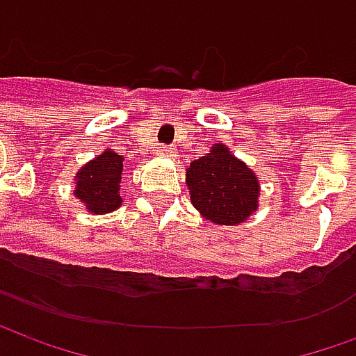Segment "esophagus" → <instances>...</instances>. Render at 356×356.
<instances>
[{"instance_id": "34e87169", "label": "esophagus", "mask_w": 356, "mask_h": 356, "mask_svg": "<svg viewBox=\"0 0 356 356\" xmlns=\"http://www.w3.org/2000/svg\"><path fill=\"white\" fill-rule=\"evenodd\" d=\"M160 154L168 156V158H175V148H173V147H162V148H160Z\"/></svg>"}]
</instances>
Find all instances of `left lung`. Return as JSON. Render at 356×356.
<instances>
[{"label": "left lung", "instance_id": "obj_1", "mask_svg": "<svg viewBox=\"0 0 356 356\" xmlns=\"http://www.w3.org/2000/svg\"><path fill=\"white\" fill-rule=\"evenodd\" d=\"M186 186L194 208L213 225L244 223L259 208V179L223 143L191 162Z\"/></svg>", "mask_w": 356, "mask_h": 356}]
</instances>
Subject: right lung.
I'll return each mask as SVG.
<instances>
[{"label":"right lung","instance_id":"obj_1","mask_svg":"<svg viewBox=\"0 0 356 356\" xmlns=\"http://www.w3.org/2000/svg\"><path fill=\"white\" fill-rule=\"evenodd\" d=\"M122 170L124 158L112 148H104L74 175V196L93 216L116 211L124 202L120 196Z\"/></svg>","mask_w":356,"mask_h":356}]
</instances>
